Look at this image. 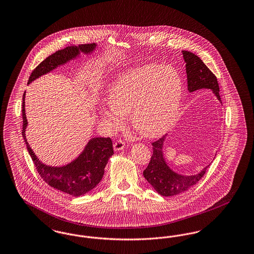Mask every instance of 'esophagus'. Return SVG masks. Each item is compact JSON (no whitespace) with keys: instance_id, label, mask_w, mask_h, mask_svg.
Instances as JSON below:
<instances>
[{"instance_id":"34e87169","label":"esophagus","mask_w":254,"mask_h":254,"mask_svg":"<svg viewBox=\"0 0 254 254\" xmlns=\"http://www.w3.org/2000/svg\"><path fill=\"white\" fill-rule=\"evenodd\" d=\"M113 147H114V150H123L126 147V144L124 141L118 140L113 144Z\"/></svg>"}]
</instances>
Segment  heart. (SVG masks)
<instances>
[{
  "label": "heart",
  "mask_w": 254,
  "mask_h": 254,
  "mask_svg": "<svg viewBox=\"0 0 254 254\" xmlns=\"http://www.w3.org/2000/svg\"><path fill=\"white\" fill-rule=\"evenodd\" d=\"M183 80L172 66L146 64L120 74L109 86L101 116L117 128L131 113L135 129L147 138L166 132L181 106Z\"/></svg>",
  "instance_id": "obj_1"
}]
</instances>
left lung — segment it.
Here are the masks:
<instances>
[{"mask_svg": "<svg viewBox=\"0 0 254 254\" xmlns=\"http://www.w3.org/2000/svg\"><path fill=\"white\" fill-rule=\"evenodd\" d=\"M182 52L184 60L186 62L189 91L193 92L195 90L202 88L211 89L213 94L221 102L216 76L208 69L204 62L197 55L186 50H183ZM167 135L168 134L152 143L153 153L143 174L146 181L152 186V188L158 193L168 197L183 193L195 184H197L205 175V170L209 167V165L202 169L201 172L190 176L178 174L173 171L168 166L163 154V145Z\"/></svg>", "mask_w": 254, "mask_h": 254, "instance_id": "8db88e82", "label": "left lung"}]
</instances>
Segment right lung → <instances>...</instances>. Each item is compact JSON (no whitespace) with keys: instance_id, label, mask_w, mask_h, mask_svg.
<instances>
[{"instance_id":"1","label":"right lung","mask_w":254,"mask_h":254,"mask_svg":"<svg viewBox=\"0 0 254 254\" xmlns=\"http://www.w3.org/2000/svg\"><path fill=\"white\" fill-rule=\"evenodd\" d=\"M96 48L95 44L81 45L79 47H67L51 54L43 61L29 76L28 83L30 84L37 78L44 74L50 72L58 65L64 64L80 55V52L88 54ZM24 97L23 95V130L22 134L27 146L28 153L32 158L37 171L42 179L48 183L50 187L71 196H82L93 190L102 180L105 168L109 157L114 154L112 141L110 138L96 137L88 141L84 151L71 163L63 167H50L43 164L28 145L25 138V128L27 120L24 109Z\"/></svg>"}]
</instances>
